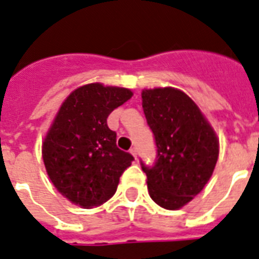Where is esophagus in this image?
I'll use <instances>...</instances> for the list:
<instances>
[{
    "mask_svg": "<svg viewBox=\"0 0 259 259\" xmlns=\"http://www.w3.org/2000/svg\"><path fill=\"white\" fill-rule=\"evenodd\" d=\"M130 154L133 155L134 158H137V155H138V150H137V148H132V149H130Z\"/></svg>",
    "mask_w": 259,
    "mask_h": 259,
    "instance_id": "34e87169",
    "label": "esophagus"
}]
</instances>
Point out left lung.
Instances as JSON below:
<instances>
[{"label":"left lung","mask_w":259,"mask_h":259,"mask_svg":"<svg viewBox=\"0 0 259 259\" xmlns=\"http://www.w3.org/2000/svg\"><path fill=\"white\" fill-rule=\"evenodd\" d=\"M142 108L154 134L157 162L142 165L151 199L177 210L199 194L210 180L220 154L217 134L198 105L182 90H142Z\"/></svg>","instance_id":"obj_1"}]
</instances>
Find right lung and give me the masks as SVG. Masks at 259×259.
<instances>
[{
  "mask_svg": "<svg viewBox=\"0 0 259 259\" xmlns=\"http://www.w3.org/2000/svg\"><path fill=\"white\" fill-rule=\"evenodd\" d=\"M132 96L126 88L94 82L73 90L57 111L42 158L50 181L71 203L92 209L106 202L132 165L133 155L117 148L106 121Z\"/></svg>",
  "mask_w": 259,
  "mask_h": 259,
  "instance_id": "1",
  "label": "right lung"
}]
</instances>
